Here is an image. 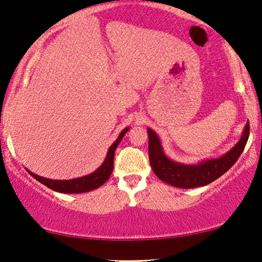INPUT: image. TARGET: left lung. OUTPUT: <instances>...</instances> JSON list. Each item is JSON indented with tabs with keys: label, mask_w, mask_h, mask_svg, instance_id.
I'll list each match as a JSON object with an SVG mask.
<instances>
[{
	"label": "left lung",
	"mask_w": 262,
	"mask_h": 262,
	"mask_svg": "<svg viewBox=\"0 0 262 262\" xmlns=\"http://www.w3.org/2000/svg\"><path fill=\"white\" fill-rule=\"evenodd\" d=\"M148 132V156L150 167L163 182L182 189H193L204 186L220 178L236 163L245 149L249 138V122H247L238 142L224 156L216 159H208L197 165H185L173 161L164 153L163 146L156 132Z\"/></svg>",
	"instance_id": "1"
}]
</instances>
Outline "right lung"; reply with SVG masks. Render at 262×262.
<instances>
[{"instance_id": "1", "label": "right lung", "mask_w": 262, "mask_h": 262, "mask_svg": "<svg viewBox=\"0 0 262 262\" xmlns=\"http://www.w3.org/2000/svg\"><path fill=\"white\" fill-rule=\"evenodd\" d=\"M128 130H129V127L124 128V129L121 132V134L119 135V138L116 139V141L110 146L108 153H106L105 160L103 161V164L89 176H84V177H80V178L70 179V180H54V179L43 178V177L34 174V173L28 171V169L27 172L33 177V178L38 180V182L43 184V185H46L47 187H50L51 190L57 191V192L82 193V192H88V191L97 189V187L103 185V184L109 179L110 174H112L113 168H114V154H115V149L116 147L119 146L121 140H122L124 134H126Z\"/></svg>"}]
</instances>
